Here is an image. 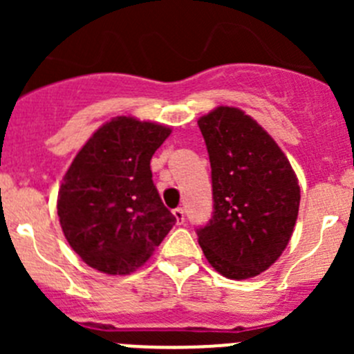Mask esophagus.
I'll use <instances>...</instances> for the list:
<instances>
[{"instance_id":"obj_1","label":"esophagus","mask_w":354,"mask_h":354,"mask_svg":"<svg viewBox=\"0 0 354 354\" xmlns=\"http://www.w3.org/2000/svg\"><path fill=\"white\" fill-rule=\"evenodd\" d=\"M173 214H174V217H176V223L178 224H183L185 223V210L181 209V207L174 209Z\"/></svg>"}]
</instances>
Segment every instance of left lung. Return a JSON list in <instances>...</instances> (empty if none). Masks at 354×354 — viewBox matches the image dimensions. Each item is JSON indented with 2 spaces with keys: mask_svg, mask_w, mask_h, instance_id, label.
<instances>
[{
  "mask_svg": "<svg viewBox=\"0 0 354 354\" xmlns=\"http://www.w3.org/2000/svg\"><path fill=\"white\" fill-rule=\"evenodd\" d=\"M212 169V217L197 227L210 266L230 279L269 269L289 243L299 185L288 157L255 120L236 108L198 120Z\"/></svg>",
  "mask_w": 354,
  "mask_h": 354,
  "instance_id": "left-lung-1",
  "label": "left lung"
}]
</instances>
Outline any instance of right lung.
I'll return each mask as SVG.
<instances>
[{
  "mask_svg": "<svg viewBox=\"0 0 354 354\" xmlns=\"http://www.w3.org/2000/svg\"><path fill=\"white\" fill-rule=\"evenodd\" d=\"M167 127L118 116L82 147L63 178L58 216L87 266L124 276L144 266L176 217L152 181L151 159Z\"/></svg>",
  "mask_w": 354,
  "mask_h": 354,
  "instance_id": "right-lung-1",
  "label": "right lung"
}]
</instances>
